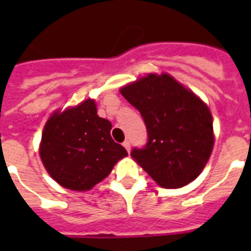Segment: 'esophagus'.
I'll use <instances>...</instances> for the list:
<instances>
[{"instance_id": "obj_1", "label": "esophagus", "mask_w": 251, "mask_h": 251, "mask_svg": "<svg viewBox=\"0 0 251 251\" xmlns=\"http://www.w3.org/2000/svg\"><path fill=\"white\" fill-rule=\"evenodd\" d=\"M122 145H124V147H125V149L127 150V152H130V142L129 141H125V142H124V143H122Z\"/></svg>"}]
</instances>
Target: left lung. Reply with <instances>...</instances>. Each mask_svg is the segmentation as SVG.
Listing matches in <instances>:
<instances>
[{"label":"left lung","instance_id":"8db88e82","mask_svg":"<svg viewBox=\"0 0 251 251\" xmlns=\"http://www.w3.org/2000/svg\"><path fill=\"white\" fill-rule=\"evenodd\" d=\"M147 127L131 156L161 187L178 189L201 175L214 147L212 116L195 94L168 74H149L121 88Z\"/></svg>","mask_w":251,"mask_h":251}]
</instances>
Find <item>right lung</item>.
Segmentation results:
<instances>
[{"label":"right lung","mask_w":251,"mask_h":251,"mask_svg":"<svg viewBox=\"0 0 251 251\" xmlns=\"http://www.w3.org/2000/svg\"><path fill=\"white\" fill-rule=\"evenodd\" d=\"M112 124L98 116L92 99L56 112L43 130L40 157L45 169L61 186L86 191L109 175L127 156L110 137Z\"/></svg>","instance_id":"right-lung-1"}]
</instances>
